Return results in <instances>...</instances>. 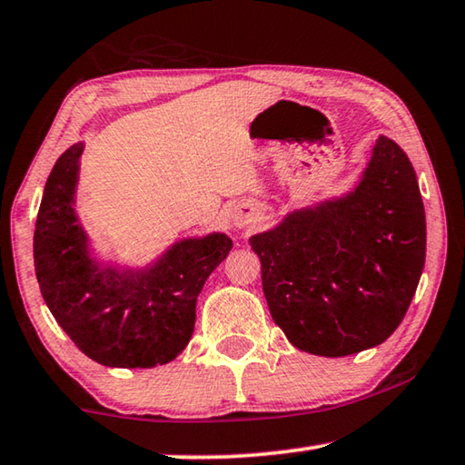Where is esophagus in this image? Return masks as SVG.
<instances>
[{
	"mask_svg": "<svg viewBox=\"0 0 465 465\" xmlns=\"http://www.w3.org/2000/svg\"><path fill=\"white\" fill-rule=\"evenodd\" d=\"M233 222L238 227H248L252 225V222H254V207H248V204H243V207L235 213Z\"/></svg>",
	"mask_w": 465,
	"mask_h": 465,
	"instance_id": "1",
	"label": "esophagus"
}]
</instances>
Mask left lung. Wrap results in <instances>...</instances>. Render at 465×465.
Segmentation results:
<instances>
[{"label": "left lung", "mask_w": 465, "mask_h": 465, "mask_svg": "<svg viewBox=\"0 0 465 465\" xmlns=\"http://www.w3.org/2000/svg\"><path fill=\"white\" fill-rule=\"evenodd\" d=\"M250 246L271 316L291 344L320 357L381 344L404 320L427 254L411 160L380 137L355 191L293 211Z\"/></svg>", "instance_id": "left-lung-1"}]
</instances>
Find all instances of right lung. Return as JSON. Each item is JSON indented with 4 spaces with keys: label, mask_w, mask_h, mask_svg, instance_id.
<instances>
[{
    "label": "right lung",
    "mask_w": 465,
    "mask_h": 465,
    "mask_svg": "<svg viewBox=\"0 0 465 465\" xmlns=\"http://www.w3.org/2000/svg\"><path fill=\"white\" fill-rule=\"evenodd\" d=\"M82 152L84 143L69 147L45 184L35 230L38 287L59 326L92 361L129 369L163 365L191 341L196 297L233 243L211 233L174 243L149 271L102 269L74 211Z\"/></svg>",
    "instance_id": "1"
}]
</instances>
